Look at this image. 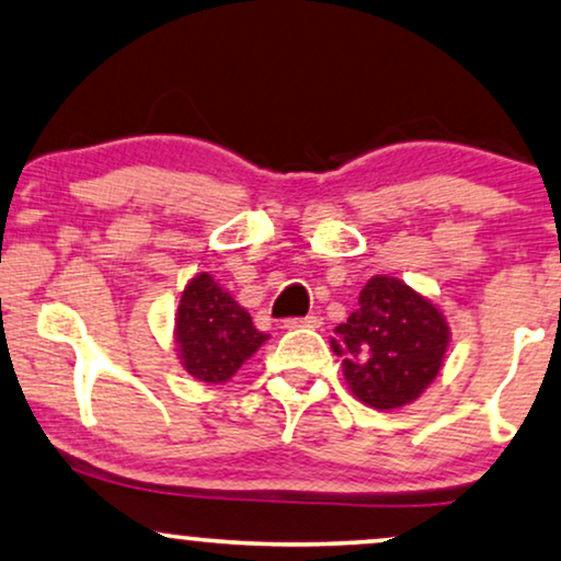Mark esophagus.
Here are the masks:
<instances>
[{
    "instance_id": "1",
    "label": "esophagus",
    "mask_w": 561,
    "mask_h": 561,
    "mask_svg": "<svg viewBox=\"0 0 561 561\" xmlns=\"http://www.w3.org/2000/svg\"><path fill=\"white\" fill-rule=\"evenodd\" d=\"M320 320H317L314 314H309V317H291V320H286L283 322V328L286 330H299V328H320Z\"/></svg>"
}]
</instances>
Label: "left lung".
I'll list each match as a JSON object with an SVG mask.
<instances>
[{
	"label": "left lung",
	"instance_id": "obj_1",
	"mask_svg": "<svg viewBox=\"0 0 561 561\" xmlns=\"http://www.w3.org/2000/svg\"><path fill=\"white\" fill-rule=\"evenodd\" d=\"M330 345L343 358L351 392L377 411L408 405L434 382L449 345L437 304L403 280L375 275L358 294V309L335 328Z\"/></svg>",
	"mask_w": 561,
	"mask_h": 561
}]
</instances>
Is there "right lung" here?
I'll use <instances>...</instances> for the list:
<instances>
[{
	"instance_id": "add662e5",
	"label": "right lung",
	"mask_w": 561,
	"mask_h": 561,
	"mask_svg": "<svg viewBox=\"0 0 561 561\" xmlns=\"http://www.w3.org/2000/svg\"><path fill=\"white\" fill-rule=\"evenodd\" d=\"M267 337L213 275L199 273L186 283L176 309L174 341L179 362L199 382H228Z\"/></svg>"
}]
</instances>
